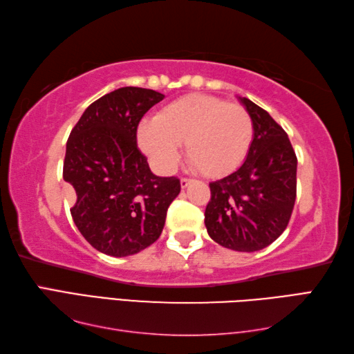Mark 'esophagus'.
<instances>
[{
	"mask_svg": "<svg viewBox=\"0 0 354 354\" xmlns=\"http://www.w3.org/2000/svg\"><path fill=\"white\" fill-rule=\"evenodd\" d=\"M190 183H192V179H189V178H181V187H183V189H187V187L190 185Z\"/></svg>",
	"mask_w": 354,
	"mask_h": 354,
	"instance_id": "34e87169",
	"label": "esophagus"
}]
</instances>
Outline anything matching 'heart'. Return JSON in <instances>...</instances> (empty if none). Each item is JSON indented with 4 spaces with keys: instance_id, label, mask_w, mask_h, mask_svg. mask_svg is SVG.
<instances>
[{
    "instance_id": "b5f03b06",
    "label": "heart",
    "mask_w": 354,
    "mask_h": 354,
    "mask_svg": "<svg viewBox=\"0 0 354 354\" xmlns=\"http://www.w3.org/2000/svg\"><path fill=\"white\" fill-rule=\"evenodd\" d=\"M252 138V118L242 104L205 94L167 103L153 122L141 123L137 132L140 149L156 170L171 171L185 142L189 161L207 178H222L237 170Z\"/></svg>"
}]
</instances>
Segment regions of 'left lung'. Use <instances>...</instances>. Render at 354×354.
I'll use <instances>...</instances> for the list:
<instances>
[{
  "instance_id": "8db88e82",
  "label": "left lung",
  "mask_w": 354,
  "mask_h": 354,
  "mask_svg": "<svg viewBox=\"0 0 354 354\" xmlns=\"http://www.w3.org/2000/svg\"><path fill=\"white\" fill-rule=\"evenodd\" d=\"M254 138L245 162L209 184L205 227L216 243L254 252L281 236L297 198V155L288 133L265 109L245 97Z\"/></svg>"
}]
</instances>
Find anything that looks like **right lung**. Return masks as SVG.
Returning <instances> with one entry per match:
<instances>
[{
	"label": "right lung",
	"instance_id": "obj_1",
	"mask_svg": "<svg viewBox=\"0 0 354 354\" xmlns=\"http://www.w3.org/2000/svg\"><path fill=\"white\" fill-rule=\"evenodd\" d=\"M162 99L153 89L118 88L89 104L66 141L64 179L76 192L73 221L89 245L112 257L156 242L181 192L178 178L150 171L137 146L140 120Z\"/></svg>",
	"mask_w": 354,
	"mask_h": 354
}]
</instances>
